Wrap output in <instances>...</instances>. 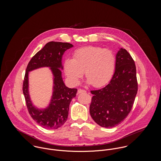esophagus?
<instances>
[{"label": "esophagus", "instance_id": "34e87169", "mask_svg": "<svg viewBox=\"0 0 161 161\" xmlns=\"http://www.w3.org/2000/svg\"><path fill=\"white\" fill-rule=\"evenodd\" d=\"M77 92H78L79 93H86V91H85V90H83V89H78Z\"/></svg>", "mask_w": 161, "mask_h": 161}]
</instances>
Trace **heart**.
Segmentation results:
<instances>
[{
    "mask_svg": "<svg viewBox=\"0 0 161 161\" xmlns=\"http://www.w3.org/2000/svg\"><path fill=\"white\" fill-rule=\"evenodd\" d=\"M115 68V58L113 52L99 46H88L77 49L73 59H66L64 69L69 81L78 84L85 71L87 83L100 87L105 85L112 78Z\"/></svg>",
    "mask_w": 161,
    "mask_h": 161,
    "instance_id": "heart-1",
    "label": "heart"
}]
</instances>
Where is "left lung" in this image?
<instances>
[{"mask_svg":"<svg viewBox=\"0 0 161 161\" xmlns=\"http://www.w3.org/2000/svg\"><path fill=\"white\" fill-rule=\"evenodd\" d=\"M138 92L136 69L130 54L120 48L116 55L114 74L105 87L91 91L92 119L102 127L114 128L130 114Z\"/></svg>","mask_w":161,"mask_h":161,"instance_id":"obj_1","label":"left lung"}]
</instances>
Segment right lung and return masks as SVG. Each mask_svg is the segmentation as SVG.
Here are the masks:
<instances>
[{
	"label": "right lung",
	"instance_id": "obj_1",
	"mask_svg": "<svg viewBox=\"0 0 161 161\" xmlns=\"http://www.w3.org/2000/svg\"><path fill=\"white\" fill-rule=\"evenodd\" d=\"M72 46L69 43L50 42L33 56L26 69L23 93L28 112L38 125L47 130H56L65 123L68 116L70 103L77 92V89H70L65 86L61 71L59 69H63V54ZM42 67L50 68L54 76V86L49 106L42 110L36 108L30 100L28 92V72Z\"/></svg>",
	"mask_w": 161,
	"mask_h": 161
}]
</instances>
